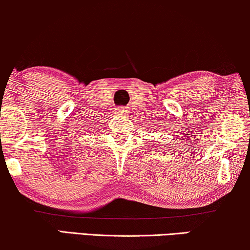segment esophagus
I'll list each match as a JSON object with an SVG mask.
<instances>
[{
    "label": "esophagus",
    "instance_id": "1",
    "mask_svg": "<svg viewBox=\"0 0 250 250\" xmlns=\"http://www.w3.org/2000/svg\"><path fill=\"white\" fill-rule=\"evenodd\" d=\"M116 114L118 116H126L128 114V110L125 107H118L116 109Z\"/></svg>",
    "mask_w": 250,
    "mask_h": 250
}]
</instances>
